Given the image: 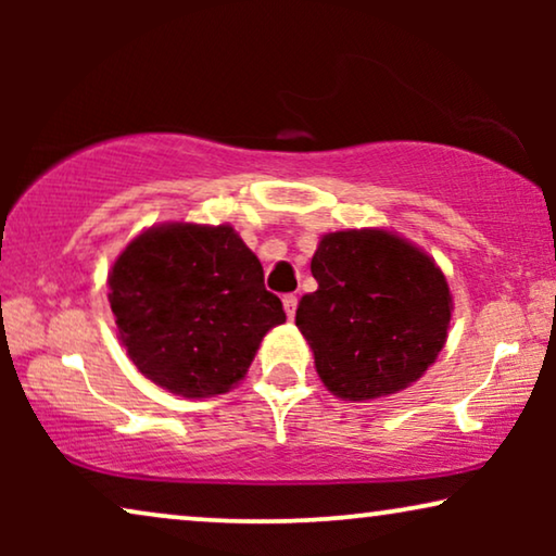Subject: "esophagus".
I'll return each mask as SVG.
<instances>
[{"label": "esophagus", "instance_id": "1", "mask_svg": "<svg viewBox=\"0 0 556 556\" xmlns=\"http://www.w3.org/2000/svg\"><path fill=\"white\" fill-rule=\"evenodd\" d=\"M295 306H299V295H295V293H286V295H283V308H286L288 318L295 316Z\"/></svg>", "mask_w": 556, "mask_h": 556}]
</instances>
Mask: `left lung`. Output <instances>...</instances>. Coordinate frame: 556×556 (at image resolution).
I'll list each match as a JSON object with an SVG mask.
<instances>
[{"mask_svg": "<svg viewBox=\"0 0 556 556\" xmlns=\"http://www.w3.org/2000/svg\"><path fill=\"white\" fill-rule=\"evenodd\" d=\"M318 291L295 326L316 371L344 400H375L413 384L435 362L451 324V291L428 255L384 230L324 235L311 261Z\"/></svg>", "mask_w": 556, "mask_h": 556, "instance_id": "1", "label": "left lung"}]
</instances>
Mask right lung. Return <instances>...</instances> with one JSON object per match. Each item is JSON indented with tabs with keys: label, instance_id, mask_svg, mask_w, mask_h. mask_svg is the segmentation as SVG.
<instances>
[{
	"label": "right lung",
	"instance_id": "add662e5",
	"mask_svg": "<svg viewBox=\"0 0 556 556\" xmlns=\"http://www.w3.org/2000/svg\"><path fill=\"white\" fill-rule=\"evenodd\" d=\"M109 286L131 362L181 397L230 390L265 333L286 321L261 261L230 225L151 227L118 255Z\"/></svg>",
	"mask_w": 556,
	"mask_h": 556
}]
</instances>
